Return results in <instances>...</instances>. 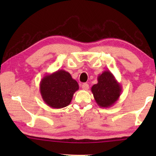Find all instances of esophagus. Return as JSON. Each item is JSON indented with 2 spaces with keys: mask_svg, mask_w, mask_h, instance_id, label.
I'll use <instances>...</instances> for the list:
<instances>
[{
  "mask_svg": "<svg viewBox=\"0 0 156 156\" xmlns=\"http://www.w3.org/2000/svg\"><path fill=\"white\" fill-rule=\"evenodd\" d=\"M82 89H84V90H87L89 88V85L87 83H84L82 85Z\"/></svg>",
  "mask_w": 156,
  "mask_h": 156,
  "instance_id": "esophagus-1",
  "label": "esophagus"
}]
</instances>
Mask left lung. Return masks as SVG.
Wrapping results in <instances>:
<instances>
[{"label":"left lung","mask_w":156,"mask_h":156,"mask_svg":"<svg viewBox=\"0 0 156 156\" xmlns=\"http://www.w3.org/2000/svg\"><path fill=\"white\" fill-rule=\"evenodd\" d=\"M98 83L91 88L94 100L102 108H110L117 102L122 92L120 83L109 70H105L97 78Z\"/></svg>","instance_id":"1"}]
</instances>
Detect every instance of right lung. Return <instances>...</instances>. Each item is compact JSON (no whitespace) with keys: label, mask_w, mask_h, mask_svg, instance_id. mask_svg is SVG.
I'll list each match as a JSON object with an SVG mask.
<instances>
[{"label":"right lung","mask_w":156,"mask_h":156,"mask_svg":"<svg viewBox=\"0 0 156 156\" xmlns=\"http://www.w3.org/2000/svg\"><path fill=\"white\" fill-rule=\"evenodd\" d=\"M78 89V82L64 69H58L52 74L45 75L39 84L43 100L53 108L67 107Z\"/></svg>","instance_id":"obj_1"}]
</instances>
